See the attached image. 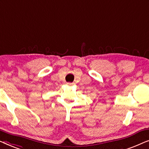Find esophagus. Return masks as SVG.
<instances>
[{
    "mask_svg": "<svg viewBox=\"0 0 149 149\" xmlns=\"http://www.w3.org/2000/svg\"><path fill=\"white\" fill-rule=\"evenodd\" d=\"M67 84L69 85V86H71V85H72V84H73V83H70V82H68V83H67Z\"/></svg>",
    "mask_w": 149,
    "mask_h": 149,
    "instance_id": "obj_1",
    "label": "esophagus"
}]
</instances>
